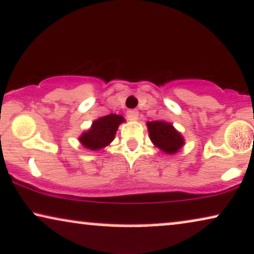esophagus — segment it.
<instances>
[{
  "instance_id": "obj_1",
  "label": "esophagus",
  "mask_w": 254,
  "mask_h": 254,
  "mask_svg": "<svg viewBox=\"0 0 254 254\" xmlns=\"http://www.w3.org/2000/svg\"><path fill=\"white\" fill-rule=\"evenodd\" d=\"M127 117L131 122H136L138 119V111H136V110H129L127 112Z\"/></svg>"
}]
</instances>
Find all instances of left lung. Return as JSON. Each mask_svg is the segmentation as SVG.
Returning a JSON list of instances; mask_svg holds the SVG:
<instances>
[{"label":"left lung","mask_w":254,"mask_h":254,"mask_svg":"<svg viewBox=\"0 0 254 254\" xmlns=\"http://www.w3.org/2000/svg\"><path fill=\"white\" fill-rule=\"evenodd\" d=\"M152 144L167 155H175L185 145L182 133L172 123L166 121H152L146 123Z\"/></svg>","instance_id":"left-lung-1"}]
</instances>
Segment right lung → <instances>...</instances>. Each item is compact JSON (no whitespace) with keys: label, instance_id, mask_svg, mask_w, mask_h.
Returning a JSON list of instances; mask_svg holds the SVG:
<instances>
[{"label":"right lung","instance_id":"add662e5","mask_svg":"<svg viewBox=\"0 0 254 254\" xmlns=\"http://www.w3.org/2000/svg\"><path fill=\"white\" fill-rule=\"evenodd\" d=\"M125 118L121 115L110 114L92 122L91 127L79 136V142L91 151H98L111 144L115 139L118 127L124 123Z\"/></svg>","mask_w":254,"mask_h":254}]
</instances>
